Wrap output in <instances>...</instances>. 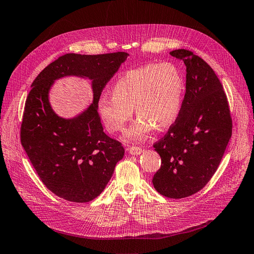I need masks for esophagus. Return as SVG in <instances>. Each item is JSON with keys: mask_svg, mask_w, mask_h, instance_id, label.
Masks as SVG:
<instances>
[{"mask_svg": "<svg viewBox=\"0 0 254 254\" xmlns=\"http://www.w3.org/2000/svg\"><path fill=\"white\" fill-rule=\"evenodd\" d=\"M128 151L131 155H139L141 152H143V149L139 147H136V146H130L128 148Z\"/></svg>", "mask_w": 254, "mask_h": 254, "instance_id": "1", "label": "esophagus"}]
</instances>
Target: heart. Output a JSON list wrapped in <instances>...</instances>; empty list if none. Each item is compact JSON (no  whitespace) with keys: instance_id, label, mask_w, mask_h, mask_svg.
<instances>
[{"instance_id":"heart-1","label":"heart","mask_w":254,"mask_h":254,"mask_svg":"<svg viewBox=\"0 0 254 254\" xmlns=\"http://www.w3.org/2000/svg\"><path fill=\"white\" fill-rule=\"evenodd\" d=\"M186 95V81L172 64H149L127 70L111 87V96L103 95L98 110L111 133L124 131L133 116L139 117L126 136L141 140L156 127L164 130L178 119Z\"/></svg>"}]
</instances>
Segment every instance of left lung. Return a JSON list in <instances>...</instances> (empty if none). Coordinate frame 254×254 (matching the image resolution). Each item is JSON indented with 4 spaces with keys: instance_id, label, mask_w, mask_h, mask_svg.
Instances as JSON below:
<instances>
[{
    "instance_id": "left-lung-1",
    "label": "left lung",
    "mask_w": 254,
    "mask_h": 254,
    "mask_svg": "<svg viewBox=\"0 0 254 254\" xmlns=\"http://www.w3.org/2000/svg\"><path fill=\"white\" fill-rule=\"evenodd\" d=\"M170 54L187 66L186 95L178 119L153 145L161 166L152 184L162 196L180 199L203 189L215 174L231 137L232 121L214 69L189 50Z\"/></svg>"
}]
</instances>
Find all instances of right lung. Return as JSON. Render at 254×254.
I'll use <instances>...</instances> for the list:
<instances>
[{
    "instance_id": "obj_1",
    "label": "right lung",
    "mask_w": 254,
    "mask_h": 254,
    "mask_svg": "<svg viewBox=\"0 0 254 254\" xmlns=\"http://www.w3.org/2000/svg\"><path fill=\"white\" fill-rule=\"evenodd\" d=\"M129 54L68 53L45 67L27 97L21 143L43 184L60 198L89 202L103 191L124 156L120 141L104 133L98 101L106 83ZM66 75L92 80L93 103L72 119L59 117L50 107L49 88Z\"/></svg>"
}]
</instances>
